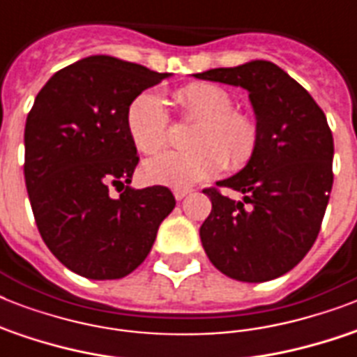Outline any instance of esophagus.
<instances>
[{
    "label": "esophagus",
    "instance_id": "1",
    "mask_svg": "<svg viewBox=\"0 0 357 357\" xmlns=\"http://www.w3.org/2000/svg\"><path fill=\"white\" fill-rule=\"evenodd\" d=\"M187 195H190V189H174V198L176 200H183Z\"/></svg>",
    "mask_w": 357,
    "mask_h": 357
}]
</instances>
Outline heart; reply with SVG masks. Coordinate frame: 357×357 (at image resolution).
<instances>
[{
  "label": "heart",
  "mask_w": 357,
  "mask_h": 357,
  "mask_svg": "<svg viewBox=\"0 0 357 357\" xmlns=\"http://www.w3.org/2000/svg\"><path fill=\"white\" fill-rule=\"evenodd\" d=\"M181 116L195 120L189 151H168L140 168L144 181L183 189L222 172L246 167L259 146V123L248 113L234 109V98L222 86L196 81L174 96ZM126 129L133 146L144 155L161 151L168 142V113L155 92L146 91L129 103ZM229 161L226 162L225 159Z\"/></svg>",
  "instance_id": "obj_1"
}]
</instances>
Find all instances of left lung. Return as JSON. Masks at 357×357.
<instances>
[{
  "label": "left lung",
  "mask_w": 357,
  "mask_h": 357,
  "mask_svg": "<svg viewBox=\"0 0 357 357\" xmlns=\"http://www.w3.org/2000/svg\"><path fill=\"white\" fill-rule=\"evenodd\" d=\"M198 79L243 86L259 123L254 159L218 187L243 192L235 202L206 189L213 209L200 238L218 271L259 283L298 265L321 231L333 185V137L304 86L268 61L213 68Z\"/></svg>",
  "instance_id": "left-lung-1"
}]
</instances>
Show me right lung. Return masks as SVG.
Instances as JSON below:
<instances>
[{
  "mask_svg": "<svg viewBox=\"0 0 357 357\" xmlns=\"http://www.w3.org/2000/svg\"><path fill=\"white\" fill-rule=\"evenodd\" d=\"M168 75L92 55L53 74L27 114L24 176L36 228L79 276H128L176 206L167 187H129L139 157L126 129L129 103ZM111 186L124 189L119 199Z\"/></svg>",
  "mask_w": 357,
  "mask_h": 357,
  "instance_id": "obj_1",
  "label": "right lung"
}]
</instances>
